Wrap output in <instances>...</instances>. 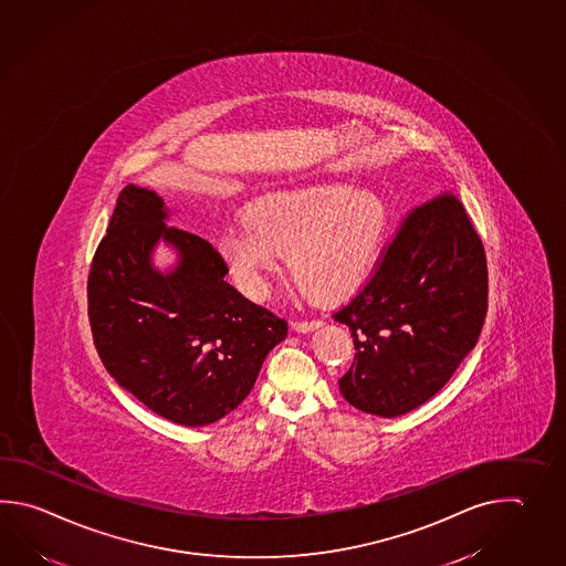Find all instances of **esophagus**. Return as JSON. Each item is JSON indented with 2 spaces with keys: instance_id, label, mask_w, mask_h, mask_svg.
Returning <instances> with one entry per match:
<instances>
[{
  "instance_id": "obj_1",
  "label": "esophagus",
  "mask_w": 566,
  "mask_h": 566,
  "mask_svg": "<svg viewBox=\"0 0 566 566\" xmlns=\"http://www.w3.org/2000/svg\"><path fill=\"white\" fill-rule=\"evenodd\" d=\"M321 324L323 323L318 318H306V321H294L292 326H294L296 333H311L314 328H318Z\"/></svg>"
}]
</instances>
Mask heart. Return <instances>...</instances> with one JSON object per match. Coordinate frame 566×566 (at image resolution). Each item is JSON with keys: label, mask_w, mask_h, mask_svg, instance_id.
<instances>
[{"label": "heart", "mask_w": 566, "mask_h": 566, "mask_svg": "<svg viewBox=\"0 0 566 566\" xmlns=\"http://www.w3.org/2000/svg\"><path fill=\"white\" fill-rule=\"evenodd\" d=\"M245 221L221 235L220 254L248 296L262 298L268 274L280 268V255H290L301 286L321 301H338L373 276L389 211L369 187L314 184L255 199Z\"/></svg>", "instance_id": "heart-1"}]
</instances>
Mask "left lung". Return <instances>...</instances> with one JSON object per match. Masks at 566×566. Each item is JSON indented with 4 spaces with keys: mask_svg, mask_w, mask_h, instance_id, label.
I'll return each instance as SVG.
<instances>
[{
    "mask_svg": "<svg viewBox=\"0 0 566 566\" xmlns=\"http://www.w3.org/2000/svg\"><path fill=\"white\" fill-rule=\"evenodd\" d=\"M485 312L484 243L446 189L405 213L373 276L333 312L357 348L343 397L381 417L426 403L478 343Z\"/></svg>",
    "mask_w": 566,
    "mask_h": 566,
    "instance_id": "left-lung-1",
    "label": "left lung"
}]
</instances>
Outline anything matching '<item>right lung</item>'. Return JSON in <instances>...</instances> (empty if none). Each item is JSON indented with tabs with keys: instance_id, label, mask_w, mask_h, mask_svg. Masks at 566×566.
Returning a JSON list of instances; mask_svg holds the SVG:
<instances>
[{
	"instance_id": "1",
	"label": "right lung",
	"mask_w": 566,
	"mask_h": 566,
	"mask_svg": "<svg viewBox=\"0 0 566 566\" xmlns=\"http://www.w3.org/2000/svg\"><path fill=\"white\" fill-rule=\"evenodd\" d=\"M165 218L155 191H120L88 272V321L120 387L179 426H208L250 395L289 323L226 282L228 264L208 240ZM161 237L182 254L167 277L148 264Z\"/></svg>"
}]
</instances>
